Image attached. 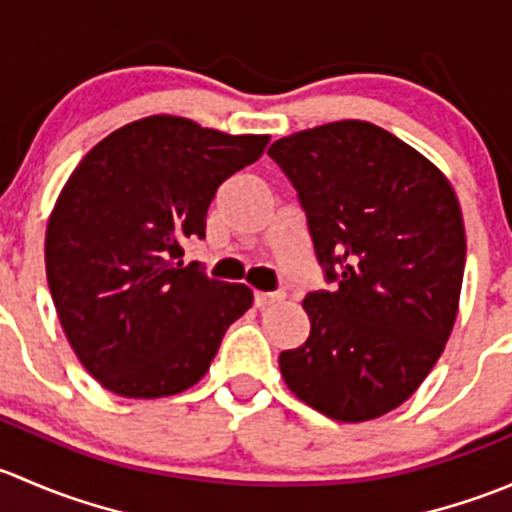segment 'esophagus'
I'll return each instance as SVG.
<instances>
[{
  "instance_id": "34e87169",
  "label": "esophagus",
  "mask_w": 512,
  "mask_h": 512,
  "mask_svg": "<svg viewBox=\"0 0 512 512\" xmlns=\"http://www.w3.org/2000/svg\"><path fill=\"white\" fill-rule=\"evenodd\" d=\"M282 299H285V292H255V307H272V304L282 302Z\"/></svg>"
}]
</instances>
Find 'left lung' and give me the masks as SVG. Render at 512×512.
<instances>
[{"mask_svg":"<svg viewBox=\"0 0 512 512\" xmlns=\"http://www.w3.org/2000/svg\"><path fill=\"white\" fill-rule=\"evenodd\" d=\"M297 190L329 289L304 297L309 337L280 354L289 391L334 421L404 404L451 337L466 267L451 183L421 153L366 121L272 143Z\"/></svg>","mask_w":512,"mask_h":512,"instance_id":"left-lung-1","label":"left lung"}]
</instances>
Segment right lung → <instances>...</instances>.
<instances>
[{
    "mask_svg": "<svg viewBox=\"0 0 512 512\" xmlns=\"http://www.w3.org/2000/svg\"><path fill=\"white\" fill-rule=\"evenodd\" d=\"M267 143L151 116L103 138L71 173L46 227V280L76 356L108 391L190 389L252 307L245 285L183 265V245L203 240L218 188Z\"/></svg>",
    "mask_w": 512,
    "mask_h": 512,
    "instance_id": "right-lung-1",
    "label": "right lung"
}]
</instances>
